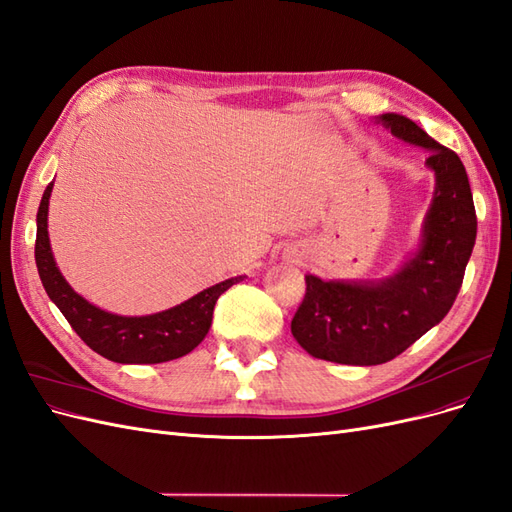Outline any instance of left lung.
<instances>
[{"mask_svg": "<svg viewBox=\"0 0 512 512\" xmlns=\"http://www.w3.org/2000/svg\"><path fill=\"white\" fill-rule=\"evenodd\" d=\"M395 138L430 151L436 176L419 249L378 280H323L306 274L291 334L317 359L376 366L404 353L451 310L476 240V212L464 163L402 114L376 117Z\"/></svg>", "mask_w": 512, "mask_h": 512, "instance_id": "1", "label": "left lung"}]
</instances>
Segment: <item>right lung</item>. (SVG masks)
Wrapping results in <instances>:
<instances>
[{"label": "right lung", "instance_id": "add662e5", "mask_svg": "<svg viewBox=\"0 0 512 512\" xmlns=\"http://www.w3.org/2000/svg\"><path fill=\"white\" fill-rule=\"evenodd\" d=\"M53 183H48L38 208L36 266L51 302L68 319L74 332L87 346L117 364H163L191 353L200 344L212 323V310L219 295L240 283L244 276L227 278L223 283L200 291L187 302L144 317L112 315L78 295L57 268L51 240H48V200Z\"/></svg>", "mask_w": 512, "mask_h": 512}]
</instances>
